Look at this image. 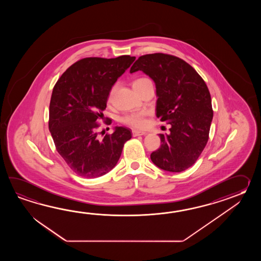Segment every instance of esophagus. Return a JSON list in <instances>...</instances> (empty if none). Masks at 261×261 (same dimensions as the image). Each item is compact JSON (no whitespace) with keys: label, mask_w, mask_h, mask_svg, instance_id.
I'll use <instances>...</instances> for the list:
<instances>
[{"label":"esophagus","mask_w":261,"mask_h":261,"mask_svg":"<svg viewBox=\"0 0 261 261\" xmlns=\"http://www.w3.org/2000/svg\"><path fill=\"white\" fill-rule=\"evenodd\" d=\"M146 133L144 132H140V130H136V129H133V136L136 137V136H140V135H145Z\"/></svg>","instance_id":"esophagus-1"}]
</instances>
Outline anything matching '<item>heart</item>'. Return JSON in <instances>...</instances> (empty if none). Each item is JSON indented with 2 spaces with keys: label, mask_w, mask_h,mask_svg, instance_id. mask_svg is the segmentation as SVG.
Masks as SVG:
<instances>
[{
  "label": "heart",
  "mask_w": 261,
  "mask_h": 261,
  "mask_svg": "<svg viewBox=\"0 0 261 261\" xmlns=\"http://www.w3.org/2000/svg\"><path fill=\"white\" fill-rule=\"evenodd\" d=\"M144 82H150V80L148 78L145 77L136 79L133 82V88L138 86L140 84L144 83ZM114 92H115V87H113L110 90L109 95H108V100H111ZM144 116H145V113H143V112L142 113H133L132 115H128L124 117L123 122L128 124L133 128H143L146 126V120L144 119Z\"/></svg>",
  "instance_id": "obj_1"
}]
</instances>
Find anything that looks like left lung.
Returning a JSON list of instances; mask_svg holds the SVG:
<instances>
[{
	"instance_id": "1",
	"label": "left lung",
	"mask_w": 261,
	"mask_h": 261,
	"mask_svg": "<svg viewBox=\"0 0 261 261\" xmlns=\"http://www.w3.org/2000/svg\"><path fill=\"white\" fill-rule=\"evenodd\" d=\"M138 71L155 83V116L171 125L169 134H160L161 147L151 154V161L167 172H183L194 164L208 142L213 119L209 89L189 63L174 56H142L129 72Z\"/></svg>"
}]
</instances>
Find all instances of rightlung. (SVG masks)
Instances as JSON below:
<instances>
[{"mask_svg": "<svg viewBox=\"0 0 261 261\" xmlns=\"http://www.w3.org/2000/svg\"><path fill=\"white\" fill-rule=\"evenodd\" d=\"M135 57L86 58L69 67L56 83L49 106V127L56 148L68 166L85 178L100 177L117 165L130 129L115 127L99 138L97 120L108 95ZM111 122H109L110 124Z\"/></svg>", "mask_w": 261, "mask_h": 261, "instance_id": "obj_1", "label": "right lung"}]
</instances>
